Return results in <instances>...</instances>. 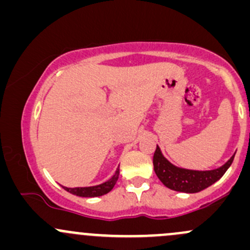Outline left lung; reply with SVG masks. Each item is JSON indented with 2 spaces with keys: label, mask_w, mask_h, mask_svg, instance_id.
Returning a JSON list of instances; mask_svg holds the SVG:
<instances>
[{
  "label": "left lung",
  "mask_w": 250,
  "mask_h": 250,
  "mask_svg": "<svg viewBox=\"0 0 250 250\" xmlns=\"http://www.w3.org/2000/svg\"><path fill=\"white\" fill-rule=\"evenodd\" d=\"M235 154L232 155L222 167L212 170H193V169L180 168L174 166L163 156L160 146H156L154 158V170L157 178L168 188L176 192L197 193L208 188L224 175L228 168L231 166Z\"/></svg>",
  "instance_id": "8db88e82"
}]
</instances>
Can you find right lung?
I'll use <instances>...</instances> for the list:
<instances>
[{
	"label": "right lung",
	"instance_id": "1",
	"mask_svg": "<svg viewBox=\"0 0 250 250\" xmlns=\"http://www.w3.org/2000/svg\"><path fill=\"white\" fill-rule=\"evenodd\" d=\"M118 178H119V168H117L114 175L111 179L104 181V184L96 185V186H89V187H75V188H70V187H63L66 192L71 193V194L77 195V197H84V198H93V197H101V195L106 194L109 190L114 187L115 182H117Z\"/></svg>",
	"mask_w": 250,
	"mask_h": 250
}]
</instances>
